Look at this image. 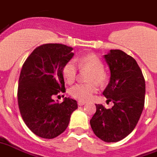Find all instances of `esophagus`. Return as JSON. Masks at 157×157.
<instances>
[{
  "label": "esophagus",
  "mask_w": 157,
  "mask_h": 157,
  "mask_svg": "<svg viewBox=\"0 0 157 157\" xmlns=\"http://www.w3.org/2000/svg\"><path fill=\"white\" fill-rule=\"evenodd\" d=\"M85 104H86V103L85 102H83V101H78V105H79V106H82V105H85Z\"/></svg>",
  "instance_id": "34e87169"
}]
</instances>
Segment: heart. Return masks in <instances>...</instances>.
<instances>
[{
    "instance_id": "1",
    "label": "heart",
    "mask_w": 157,
    "mask_h": 157,
    "mask_svg": "<svg viewBox=\"0 0 157 157\" xmlns=\"http://www.w3.org/2000/svg\"><path fill=\"white\" fill-rule=\"evenodd\" d=\"M78 65L82 69L91 71L90 75V82H96L103 84L107 81L108 75L104 70V63L100 58L94 54L85 55L77 60ZM77 67L74 61L66 63L63 67L62 74L67 83H74L77 76ZM98 88L95 83H78L70 90V94L80 101H87L97 92Z\"/></svg>"
}]
</instances>
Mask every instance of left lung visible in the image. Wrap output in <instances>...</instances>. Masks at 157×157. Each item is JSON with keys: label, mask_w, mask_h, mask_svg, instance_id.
<instances>
[{"label": "left lung", "mask_w": 157, "mask_h": 157, "mask_svg": "<svg viewBox=\"0 0 157 157\" xmlns=\"http://www.w3.org/2000/svg\"><path fill=\"white\" fill-rule=\"evenodd\" d=\"M104 58L110 70L109 82L103 94L110 109L96 105L90 125L97 137L105 142H117L132 132L145 104L146 83L136 61L125 52L110 50Z\"/></svg>", "instance_id": "1"}]
</instances>
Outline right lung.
<instances>
[{
  "label": "right lung",
  "mask_w": 157,
  "mask_h": 157,
  "mask_svg": "<svg viewBox=\"0 0 157 157\" xmlns=\"http://www.w3.org/2000/svg\"><path fill=\"white\" fill-rule=\"evenodd\" d=\"M73 48L48 43L34 49L24 63L18 82L17 101L25 124L37 136L52 139L67 129L76 100L53 96L64 92L62 70L74 57Z\"/></svg>",
  "instance_id": "1"
}]
</instances>
